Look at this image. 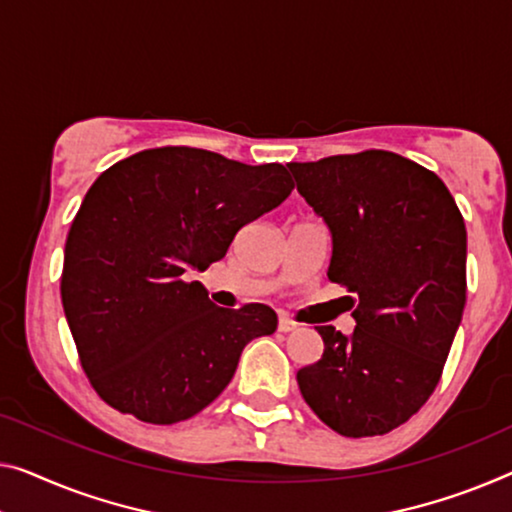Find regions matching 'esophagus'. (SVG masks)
<instances>
[{
	"label": "esophagus",
	"instance_id": "34e87169",
	"mask_svg": "<svg viewBox=\"0 0 512 512\" xmlns=\"http://www.w3.org/2000/svg\"><path fill=\"white\" fill-rule=\"evenodd\" d=\"M278 329H280L282 333H292V331L299 329V322H294V319H289V317H280Z\"/></svg>",
	"mask_w": 512,
	"mask_h": 512
}]
</instances>
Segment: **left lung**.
<instances>
[{"instance_id":"obj_1","label":"left lung","mask_w":512,"mask_h":512,"mask_svg":"<svg viewBox=\"0 0 512 512\" xmlns=\"http://www.w3.org/2000/svg\"><path fill=\"white\" fill-rule=\"evenodd\" d=\"M331 232L329 280L356 329L317 326L324 354L296 372L303 400L342 437L407 423L437 388L467 301V227L437 174L393 151L289 163Z\"/></svg>"}]
</instances>
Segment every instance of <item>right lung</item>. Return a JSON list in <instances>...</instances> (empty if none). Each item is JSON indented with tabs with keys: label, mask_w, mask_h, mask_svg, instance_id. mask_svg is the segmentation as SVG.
Here are the masks:
<instances>
[{
	"label": "right lung",
	"mask_w": 512,
	"mask_h": 512,
	"mask_svg": "<svg viewBox=\"0 0 512 512\" xmlns=\"http://www.w3.org/2000/svg\"><path fill=\"white\" fill-rule=\"evenodd\" d=\"M294 190L280 163L160 147L105 170L64 250L61 303L94 391L121 414L172 425L230 384L243 347L271 335L269 305L218 308L188 269L223 259L243 225Z\"/></svg>",
	"instance_id": "right-lung-1"
}]
</instances>
